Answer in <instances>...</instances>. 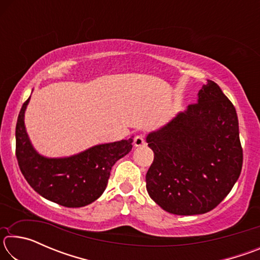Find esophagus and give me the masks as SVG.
Listing matches in <instances>:
<instances>
[{
	"instance_id": "esophagus-1",
	"label": "esophagus",
	"mask_w": 260,
	"mask_h": 260,
	"mask_svg": "<svg viewBox=\"0 0 260 260\" xmlns=\"http://www.w3.org/2000/svg\"><path fill=\"white\" fill-rule=\"evenodd\" d=\"M144 143H146V141H144V135L140 134V135L135 136V139H134V146L135 147L144 146Z\"/></svg>"
}]
</instances>
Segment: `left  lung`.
Listing matches in <instances>:
<instances>
[{
    "label": "left lung",
    "instance_id": "obj_1",
    "mask_svg": "<svg viewBox=\"0 0 260 260\" xmlns=\"http://www.w3.org/2000/svg\"><path fill=\"white\" fill-rule=\"evenodd\" d=\"M153 151L146 182L149 196L167 212L202 214L230 193L243 164L234 105L208 80L197 103L147 136Z\"/></svg>",
    "mask_w": 260,
    "mask_h": 260
}]
</instances>
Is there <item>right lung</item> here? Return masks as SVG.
<instances>
[{
  "label": "right lung",
  "instance_id": "add662e5",
  "mask_svg": "<svg viewBox=\"0 0 260 260\" xmlns=\"http://www.w3.org/2000/svg\"><path fill=\"white\" fill-rule=\"evenodd\" d=\"M28 101L16 125V157L26 181L42 197L67 208L93 203L107 188L114 162L132 150L133 139L100 144L68 158H46L34 150L26 133L24 113Z\"/></svg>",
  "mask_w": 260,
  "mask_h": 260
}]
</instances>
